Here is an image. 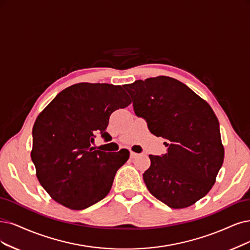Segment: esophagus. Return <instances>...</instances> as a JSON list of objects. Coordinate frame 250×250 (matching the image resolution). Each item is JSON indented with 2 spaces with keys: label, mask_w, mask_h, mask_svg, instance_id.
I'll return each instance as SVG.
<instances>
[{
  "label": "esophagus",
  "mask_w": 250,
  "mask_h": 250,
  "mask_svg": "<svg viewBox=\"0 0 250 250\" xmlns=\"http://www.w3.org/2000/svg\"><path fill=\"white\" fill-rule=\"evenodd\" d=\"M139 155L138 153H136V152H134V151H131V153H130V156H131V159H135V158H137V156Z\"/></svg>",
  "instance_id": "obj_1"
}]
</instances>
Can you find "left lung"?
<instances>
[{"label":"left lung","mask_w":250,"mask_h":250,"mask_svg":"<svg viewBox=\"0 0 250 250\" xmlns=\"http://www.w3.org/2000/svg\"><path fill=\"white\" fill-rule=\"evenodd\" d=\"M137 116L167 140V153L149 155L143 179L151 195L174 209L205 197L225 158L218 119L205 100L184 83L159 76L124 85Z\"/></svg>","instance_id":"left-lung-1"}]
</instances>
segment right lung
Segmentation results:
<instances>
[{
    "instance_id": "obj_1",
    "label": "right lung",
    "mask_w": 250,
    "mask_h": 250,
    "mask_svg": "<svg viewBox=\"0 0 250 250\" xmlns=\"http://www.w3.org/2000/svg\"><path fill=\"white\" fill-rule=\"evenodd\" d=\"M132 101L123 86L77 83L62 90L37 117L32 161L48 195L62 206L82 210L104 199L130 151L91 147L96 134L109 139L110 115Z\"/></svg>"
}]
</instances>
